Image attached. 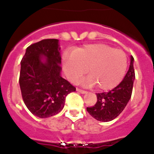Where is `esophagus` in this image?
<instances>
[{
  "label": "esophagus",
  "instance_id": "1",
  "mask_svg": "<svg viewBox=\"0 0 154 154\" xmlns=\"http://www.w3.org/2000/svg\"><path fill=\"white\" fill-rule=\"evenodd\" d=\"M76 90L78 91V92H81V93H82V94H85L87 92V91L83 90V89H79V88H77V89H76Z\"/></svg>",
  "mask_w": 154,
  "mask_h": 154
}]
</instances>
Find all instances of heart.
Instances as JSON below:
<instances>
[{"mask_svg":"<svg viewBox=\"0 0 154 154\" xmlns=\"http://www.w3.org/2000/svg\"><path fill=\"white\" fill-rule=\"evenodd\" d=\"M64 69L69 80L75 82L86 72L90 77L85 80L89 85H97L100 90H109L120 83L127 68L124 51L106 44L87 45L66 55Z\"/></svg>","mask_w":154,"mask_h":154,"instance_id":"obj_1","label":"heart"}]
</instances>
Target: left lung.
Listing matches in <instances>:
<instances>
[{
    "instance_id": "obj_1",
    "label": "left lung",
    "mask_w": 154,
    "mask_h": 154,
    "mask_svg": "<svg viewBox=\"0 0 154 154\" xmlns=\"http://www.w3.org/2000/svg\"><path fill=\"white\" fill-rule=\"evenodd\" d=\"M134 58L131 56L130 68L120 83L108 92L96 93L97 102L93 106L87 107V112L94 119L101 122H109L116 118L123 112L131 98L135 71Z\"/></svg>"
}]
</instances>
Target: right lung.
<instances>
[{"label": "right lung", "instance_id": "right-lung-1", "mask_svg": "<svg viewBox=\"0 0 154 154\" xmlns=\"http://www.w3.org/2000/svg\"><path fill=\"white\" fill-rule=\"evenodd\" d=\"M58 39H44L28 46L21 61L19 84L24 104L39 118L56 115L75 87L61 76ZM46 62H41V57Z\"/></svg>", "mask_w": 154, "mask_h": 154}]
</instances>
